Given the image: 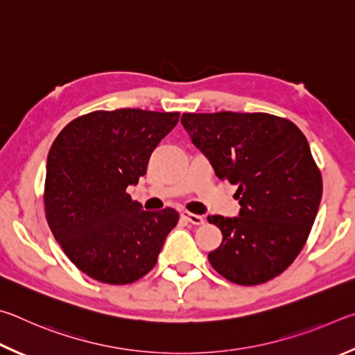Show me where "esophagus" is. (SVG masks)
Wrapping results in <instances>:
<instances>
[{"label":"esophagus","instance_id":"obj_1","mask_svg":"<svg viewBox=\"0 0 355 355\" xmlns=\"http://www.w3.org/2000/svg\"><path fill=\"white\" fill-rule=\"evenodd\" d=\"M182 218H184L185 221L191 223V225H195V226H201V225H204V218H202L201 215L190 214V212H182Z\"/></svg>","mask_w":355,"mask_h":355}]
</instances>
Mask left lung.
<instances>
[{
    "label": "left lung",
    "mask_w": 355,
    "mask_h": 355,
    "mask_svg": "<svg viewBox=\"0 0 355 355\" xmlns=\"http://www.w3.org/2000/svg\"><path fill=\"white\" fill-rule=\"evenodd\" d=\"M181 123L218 179L239 187V216H207L223 234L210 265L239 285L271 281L301 252L321 202V173L306 135L262 112L182 114Z\"/></svg>",
    "instance_id": "left-lung-1"
}]
</instances>
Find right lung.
Masks as SVG:
<instances>
[{
	"instance_id": "obj_1",
	"label": "right lung",
	"mask_w": 355,
	"mask_h": 355,
	"mask_svg": "<svg viewBox=\"0 0 355 355\" xmlns=\"http://www.w3.org/2000/svg\"><path fill=\"white\" fill-rule=\"evenodd\" d=\"M178 121L179 112L96 110L55 137L46 160V221L67 257L95 281H139L178 225L174 209L146 212L126 191Z\"/></svg>"
}]
</instances>
